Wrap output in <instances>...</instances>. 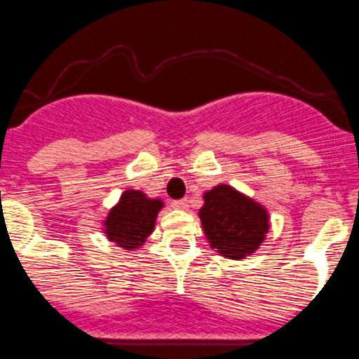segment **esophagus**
Listing matches in <instances>:
<instances>
[{
  "label": "esophagus",
  "mask_w": 359,
  "mask_h": 359,
  "mask_svg": "<svg viewBox=\"0 0 359 359\" xmlns=\"http://www.w3.org/2000/svg\"><path fill=\"white\" fill-rule=\"evenodd\" d=\"M189 206H190V204H189V201H187V199L174 201V203H172L174 210H180V211H187V210H189Z\"/></svg>",
  "instance_id": "34e87169"
}]
</instances>
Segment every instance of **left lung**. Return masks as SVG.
<instances>
[{"label": "left lung", "mask_w": 359, "mask_h": 359, "mask_svg": "<svg viewBox=\"0 0 359 359\" xmlns=\"http://www.w3.org/2000/svg\"><path fill=\"white\" fill-rule=\"evenodd\" d=\"M203 201L204 236L218 255L241 261L261 248L269 233V213L259 201L225 183L204 192Z\"/></svg>", "instance_id": "left-lung-1"}]
</instances>
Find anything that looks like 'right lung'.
Segmentation results:
<instances>
[{
  "instance_id": "right-lung-1",
  "label": "right lung",
  "mask_w": 359,
  "mask_h": 359,
  "mask_svg": "<svg viewBox=\"0 0 359 359\" xmlns=\"http://www.w3.org/2000/svg\"><path fill=\"white\" fill-rule=\"evenodd\" d=\"M162 208L160 197H148L142 190H125L102 220V233L121 250H142L148 236L155 231Z\"/></svg>"
}]
</instances>
